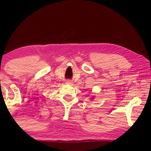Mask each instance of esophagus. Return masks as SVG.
I'll use <instances>...</instances> for the list:
<instances>
[{"mask_svg":"<svg viewBox=\"0 0 151 151\" xmlns=\"http://www.w3.org/2000/svg\"><path fill=\"white\" fill-rule=\"evenodd\" d=\"M66 84H67V85H72L73 82L70 81V80H68V81H66Z\"/></svg>","mask_w":151,"mask_h":151,"instance_id":"esophagus-1","label":"esophagus"}]
</instances>
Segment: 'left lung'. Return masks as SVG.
Here are the masks:
<instances>
[{
  "mask_svg": "<svg viewBox=\"0 0 151 151\" xmlns=\"http://www.w3.org/2000/svg\"><path fill=\"white\" fill-rule=\"evenodd\" d=\"M94 96H92V97H91V98H90V99H91V100H92V101H93V99H94Z\"/></svg>",
  "mask_w": 151,
  "mask_h": 151,
  "instance_id": "obj_1",
  "label": "left lung"
}]
</instances>
